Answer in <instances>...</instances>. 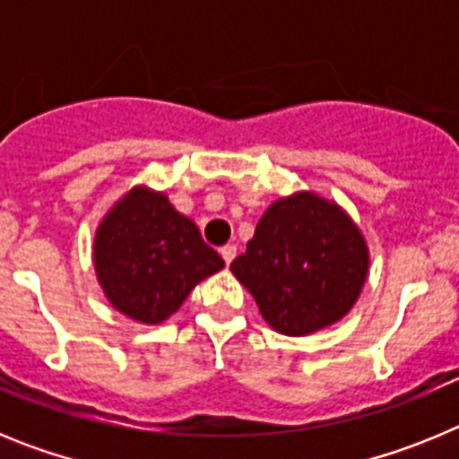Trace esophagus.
I'll return each instance as SVG.
<instances>
[{"label":"esophagus","instance_id":"esophagus-1","mask_svg":"<svg viewBox=\"0 0 459 459\" xmlns=\"http://www.w3.org/2000/svg\"><path fill=\"white\" fill-rule=\"evenodd\" d=\"M221 255H222V259H225V264L230 266L232 264V259L237 257V246H222Z\"/></svg>","mask_w":459,"mask_h":459}]
</instances>
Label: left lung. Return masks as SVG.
<instances>
[{
	"mask_svg": "<svg viewBox=\"0 0 459 459\" xmlns=\"http://www.w3.org/2000/svg\"><path fill=\"white\" fill-rule=\"evenodd\" d=\"M368 266V243L350 213L301 190L266 209L230 269L266 324L299 338L340 322L354 307Z\"/></svg>",
	"mask_w": 459,
	"mask_h": 459,
	"instance_id": "8db88e82",
	"label": "left lung"
}]
</instances>
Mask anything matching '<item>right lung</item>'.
Returning <instances> with one entry per match:
<instances>
[{
	"label": "right lung",
	"instance_id": "1",
	"mask_svg": "<svg viewBox=\"0 0 459 459\" xmlns=\"http://www.w3.org/2000/svg\"><path fill=\"white\" fill-rule=\"evenodd\" d=\"M93 266L108 301L140 324H160L193 287L225 266L168 195L135 186L105 213L93 238Z\"/></svg>",
	"mask_w": 459,
	"mask_h": 459
}]
</instances>
